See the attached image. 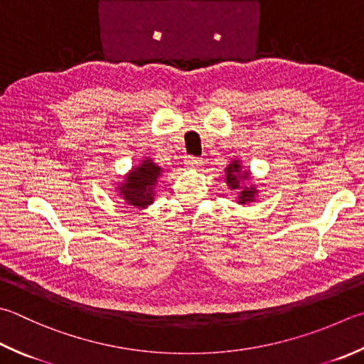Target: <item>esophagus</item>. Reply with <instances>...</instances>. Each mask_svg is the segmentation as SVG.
<instances>
[{
    "label": "esophagus",
    "instance_id": "1",
    "mask_svg": "<svg viewBox=\"0 0 364 364\" xmlns=\"http://www.w3.org/2000/svg\"><path fill=\"white\" fill-rule=\"evenodd\" d=\"M201 163H203V160L200 159V156H193V155L185 156V164H187V166L198 168V166H201Z\"/></svg>",
    "mask_w": 364,
    "mask_h": 364
}]
</instances>
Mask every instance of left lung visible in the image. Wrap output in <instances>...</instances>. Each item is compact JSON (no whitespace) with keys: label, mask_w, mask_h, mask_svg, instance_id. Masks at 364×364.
Segmentation results:
<instances>
[{"label":"left lung","mask_w":364,"mask_h":364,"mask_svg":"<svg viewBox=\"0 0 364 364\" xmlns=\"http://www.w3.org/2000/svg\"><path fill=\"white\" fill-rule=\"evenodd\" d=\"M239 173H241V166H239L237 164V161H235V163H231L228 168H226V183L230 185V187L232 188V190H236V188H239V179H241V176H239ZM247 174H242V179L245 177ZM253 196V190H244L242 193H241V203H245V201H250V198Z\"/></svg>","instance_id":"1"}]
</instances>
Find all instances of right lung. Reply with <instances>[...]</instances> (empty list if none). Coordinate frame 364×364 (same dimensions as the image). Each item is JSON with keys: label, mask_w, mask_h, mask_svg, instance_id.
<instances>
[{"label": "right lung", "mask_w": 364, "mask_h": 364, "mask_svg": "<svg viewBox=\"0 0 364 364\" xmlns=\"http://www.w3.org/2000/svg\"><path fill=\"white\" fill-rule=\"evenodd\" d=\"M160 173L161 168L152 163V160H144L141 166L134 168L127 176L125 183L119 187L125 201L128 204L138 205V208H146L150 203H154L152 188Z\"/></svg>", "instance_id": "obj_1"}]
</instances>
